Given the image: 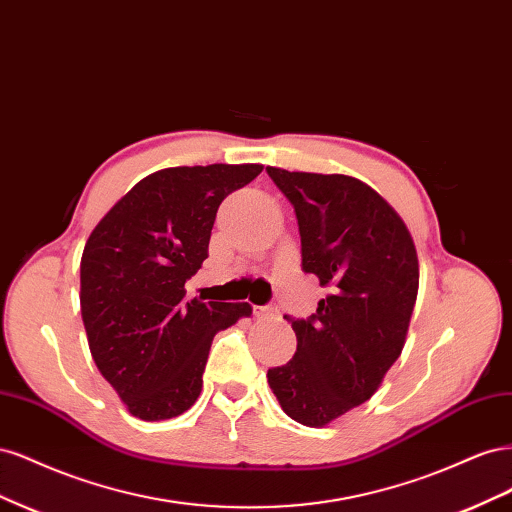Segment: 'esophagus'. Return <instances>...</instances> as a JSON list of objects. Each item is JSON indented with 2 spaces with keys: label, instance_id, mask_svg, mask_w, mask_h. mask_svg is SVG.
I'll list each match as a JSON object with an SVG mask.
<instances>
[{
  "label": "esophagus",
  "instance_id": "34e87169",
  "mask_svg": "<svg viewBox=\"0 0 512 512\" xmlns=\"http://www.w3.org/2000/svg\"><path fill=\"white\" fill-rule=\"evenodd\" d=\"M254 314L258 318H273L280 314V309H277L275 303H269V305H262V307H254Z\"/></svg>",
  "mask_w": 512,
  "mask_h": 512
}]
</instances>
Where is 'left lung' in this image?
<instances>
[{
    "label": "left lung",
    "instance_id": "1",
    "mask_svg": "<svg viewBox=\"0 0 512 512\" xmlns=\"http://www.w3.org/2000/svg\"><path fill=\"white\" fill-rule=\"evenodd\" d=\"M267 173L297 213L303 271L329 288L307 320L284 316L297 352L267 378L290 418L322 427L365 404L404 350L416 247L395 209L359 179L273 166Z\"/></svg>",
    "mask_w": 512,
    "mask_h": 512
}]
</instances>
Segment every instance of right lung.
Returning <instances> with one entry per match:
<instances>
[{
	"mask_svg": "<svg viewBox=\"0 0 512 512\" xmlns=\"http://www.w3.org/2000/svg\"><path fill=\"white\" fill-rule=\"evenodd\" d=\"M260 164L175 166L138 181L91 232L81 258V314L91 356L141 421L194 406L213 337L250 303L185 299L209 256L222 200Z\"/></svg>",
	"mask_w": 512,
	"mask_h": 512,
	"instance_id": "obj_1",
	"label": "right lung"
}]
</instances>
